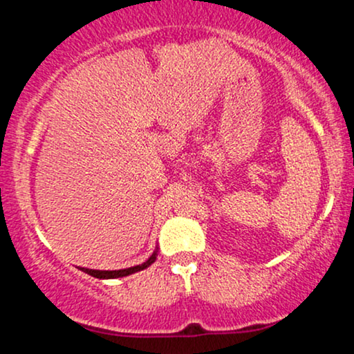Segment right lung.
Returning <instances> with one entry per match:
<instances>
[{
  "label": "right lung",
  "mask_w": 354,
  "mask_h": 354,
  "mask_svg": "<svg viewBox=\"0 0 354 354\" xmlns=\"http://www.w3.org/2000/svg\"><path fill=\"white\" fill-rule=\"evenodd\" d=\"M156 256H158V251H154V253H153L151 256H149V258L146 259L145 263H141V265H136V266H131V268H124V270L106 271V270H89V268H80V270L84 271V273H88L89 276H93V278H100V279L123 278V276L138 273V271H143V270H146V268H148V266H151L153 263L156 261Z\"/></svg>",
  "instance_id": "obj_1"
}]
</instances>
